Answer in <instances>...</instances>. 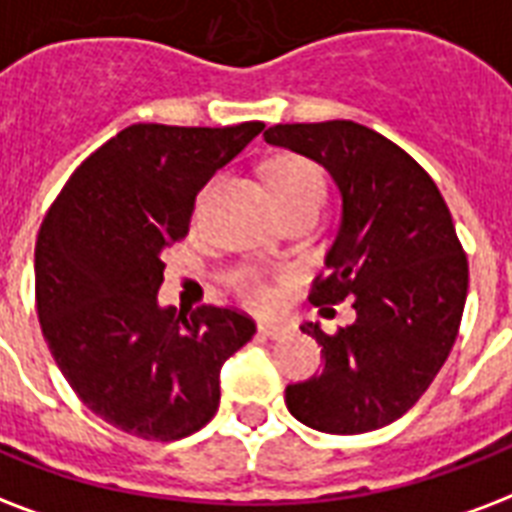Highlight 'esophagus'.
Returning <instances> with one entry per match:
<instances>
[{"mask_svg": "<svg viewBox=\"0 0 512 512\" xmlns=\"http://www.w3.org/2000/svg\"><path fill=\"white\" fill-rule=\"evenodd\" d=\"M257 333L263 335V338H271V341H279V338H284V335L290 333L284 325H271V322H260L257 325Z\"/></svg>", "mask_w": 512, "mask_h": 512, "instance_id": "esophagus-1", "label": "esophagus"}]
</instances>
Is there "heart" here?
Segmentation results:
<instances>
[{
    "label": "heart",
    "instance_id": "b5f03b06",
    "mask_svg": "<svg viewBox=\"0 0 512 512\" xmlns=\"http://www.w3.org/2000/svg\"><path fill=\"white\" fill-rule=\"evenodd\" d=\"M268 182H271V190L279 206H282V212L300 204V201H308V198L322 201V195H325V182H322V174H319L317 166L306 161V158H298V155H282V158L271 161ZM241 290L255 306H271L276 300V290L271 284L260 282L255 276H247L241 282Z\"/></svg>",
    "mask_w": 512,
    "mask_h": 512
}]
</instances>
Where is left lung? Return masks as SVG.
Returning <instances> with one entry per match:
<instances>
[{"label": "left lung", "instance_id": "1", "mask_svg": "<svg viewBox=\"0 0 512 512\" xmlns=\"http://www.w3.org/2000/svg\"><path fill=\"white\" fill-rule=\"evenodd\" d=\"M273 147L330 171L341 193V225L311 303L354 298L357 319L317 338L325 368L290 384L284 403L306 427L330 435L381 429L411 411L438 376L467 300V255L427 171L373 128L351 120L284 123L265 131Z\"/></svg>", "mask_w": 512, "mask_h": 512}]
</instances>
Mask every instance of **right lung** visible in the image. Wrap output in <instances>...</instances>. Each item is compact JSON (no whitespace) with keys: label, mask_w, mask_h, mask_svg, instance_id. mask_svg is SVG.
<instances>
[{"label":"right lung","mask_w":512,"mask_h":512,"mask_svg":"<svg viewBox=\"0 0 512 512\" xmlns=\"http://www.w3.org/2000/svg\"><path fill=\"white\" fill-rule=\"evenodd\" d=\"M265 123L123 128L74 171L34 249L37 317L53 360L99 419L179 440L212 419L220 370L255 335L236 308L187 317L158 303L163 249L185 239L195 195Z\"/></svg>","instance_id":"right-lung-1"}]
</instances>
